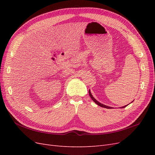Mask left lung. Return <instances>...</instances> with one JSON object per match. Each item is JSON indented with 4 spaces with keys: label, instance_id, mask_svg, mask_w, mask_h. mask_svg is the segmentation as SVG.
<instances>
[{
    "label": "left lung",
    "instance_id": "left-lung-1",
    "mask_svg": "<svg viewBox=\"0 0 155 155\" xmlns=\"http://www.w3.org/2000/svg\"><path fill=\"white\" fill-rule=\"evenodd\" d=\"M88 92H89V96H90V97H91V99L94 101L96 104L97 105H99V106H100V107H104V108H106V109H112V107H109V106H107V105H104V104H101V103H100L99 101H97L94 97L93 96H92V94H91V91H90V90L88 91ZM127 105H125V106H124V107H122L121 108H124V107H125Z\"/></svg>",
    "mask_w": 155,
    "mask_h": 155
}]
</instances>
